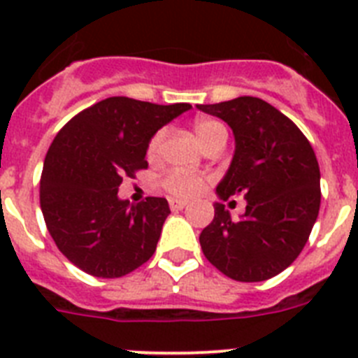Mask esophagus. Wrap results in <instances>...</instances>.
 <instances>
[{"mask_svg": "<svg viewBox=\"0 0 358 358\" xmlns=\"http://www.w3.org/2000/svg\"><path fill=\"white\" fill-rule=\"evenodd\" d=\"M186 206H188V202H186V201H179V199H170V210H172V211L185 210Z\"/></svg>", "mask_w": 358, "mask_h": 358, "instance_id": "esophagus-1", "label": "esophagus"}]
</instances>
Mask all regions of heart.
<instances>
[{
    "label": "heart",
    "instance_id": "obj_1",
    "mask_svg": "<svg viewBox=\"0 0 358 358\" xmlns=\"http://www.w3.org/2000/svg\"><path fill=\"white\" fill-rule=\"evenodd\" d=\"M195 136H197L199 143L201 147H204L206 143H210L211 140H217L220 136H227L226 127L224 123L217 122V120H197L194 125ZM161 141H163V132H157L154 138L150 140L147 148V156L148 159H156L157 154H159ZM163 188L169 192L173 197H181L188 199L194 197L195 194H199L204 186V179L199 176H194V173H186L179 172V170H173V172H169L163 177Z\"/></svg>",
    "mask_w": 358,
    "mask_h": 358
}]
</instances>
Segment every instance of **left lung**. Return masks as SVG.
<instances>
[{
	"label": "left lung",
	"instance_id": "obj_1",
	"mask_svg": "<svg viewBox=\"0 0 358 358\" xmlns=\"http://www.w3.org/2000/svg\"><path fill=\"white\" fill-rule=\"evenodd\" d=\"M235 134V156L217 194L243 195L245 213L233 220L224 204L199 242L211 265L236 281H264L285 271L305 248L321 206L317 157L296 123L256 96L197 106Z\"/></svg>",
	"mask_w": 358,
	"mask_h": 358
}]
</instances>
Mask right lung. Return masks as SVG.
I'll list each match as a JSON object with an SVG mask.
<instances>
[{
    "instance_id": "right-lung-1",
    "label": "right lung",
    "mask_w": 358,
    "mask_h": 358,
    "mask_svg": "<svg viewBox=\"0 0 358 358\" xmlns=\"http://www.w3.org/2000/svg\"><path fill=\"white\" fill-rule=\"evenodd\" d=\"M189 103L110 96L73 116L44 157L41 210L62 255L96 278H122L150 260L170 213L163 197L118 199L123 177L147 169L148 141Z\"/></svg>"
}]
</instances>
